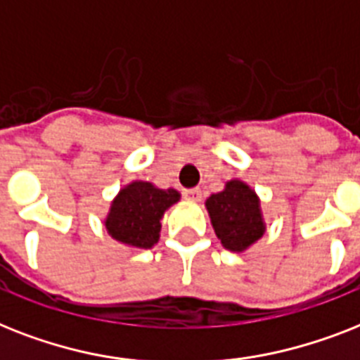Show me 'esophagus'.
<instances>
[{
    "label": "esophagus",
    "mask_w": 360,
    "mask_h": 360,
    "mask_svg": "<svg viewBox=\"0 0 360 360\" xmlns=\"http://www.w3.org/2000/svg\"><path fill=\"white\" fill-rule=\"evenodd\" d=\"M186 197L191 198V200H200V197H202V191H200L198 188L188 189V191H186Z\"/></svg>",
    "instance_id": "obj_1"
}]
</instances>
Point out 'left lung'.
Segmentation results:
<instances>
[{"instance_id":"left-lung-1","label":"left lung","mask_w":360,"mask_h":360,"mask_svg":"<svg viewBox=\"0 0 360 360\" xmlns=\"http://www.w3.org/2000/svg\"><path fill=\"white\" fill-rule=\"evenodd\" d=\"M215 234L229 251L241 252L266 232L257 193L241 180H230L206 200Z\"/></svg>"}]
</instances>
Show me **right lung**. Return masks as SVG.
<instances>
[{"label":"right lung","mask_w":360,"mask_h":360,"mask_svg":"<svg viewBox=\"0 0 360 360\" xmlns=\"http://www.w3.org/2000/svg\"><path fill=\"white\" fill-rule=\"evenodd\" d=\"M180 200L176 189H160L150 182H131L115 197L105 217L109 236L137 249H150L160 240L162 217Z\"/></svg>","instance_id":"1"}]
</instances>
